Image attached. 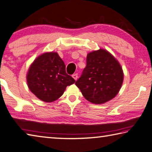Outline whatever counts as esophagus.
<instances>
[{"instance_id": "1", "label": "esophagus", "mask_w": 152, "mask_h": 152, "mask_svg": "<svg viewBox=\"0 0 152 152\" xmlns=\"http://www.w3.org/2000/svg\"><path fill=\"white\" fill-rule=\"evenodd\" d=\"M72 77H73V78L75 80V81L77 79V78H78V75H77V73L73 74V75H72Z\"/></svg>"}]
</instances>
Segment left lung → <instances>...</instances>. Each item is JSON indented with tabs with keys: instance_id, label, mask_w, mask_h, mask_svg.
Here are the masks:
<instances>
[{
	"instance_id": "left-lung-1",
	"label": "left lung",
	"mask_w": 152,
	"mask_h": 152,
	"mask_svg": "<svg viewBox=\"0 0 152 152\" xmlns=\"http://www.w3.org/2000/svg\"><path fill=\"white\" fill-rule=\"evenodd\" d=\"M123 79L118 61L108 51L100 49L87 54V65L75 85L88 101L99 104L115 97Z\"/></svg>"
}]
</instances>
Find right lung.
Returning a JSON list of instances; mask_svg holds the SVG:
<instances>
[{
  "mask_svg": "<svg viewBox=\"0 0 152 152\" xmlns=\"http://www.w3.org/2000/svg\"><path fill=\"white\" fill-rule=\"evenodd\" d=\"M26 78L31 92L47 102L59 99L67 86L75 82L67 74L64 62L56 52L38 56L30 65Z\"/></svg>",
  "mask_w": 152,
  "mask_h": 152,
  "instance_id": "right-lung-1",
  "label": "right lung"
}]
</instances>
